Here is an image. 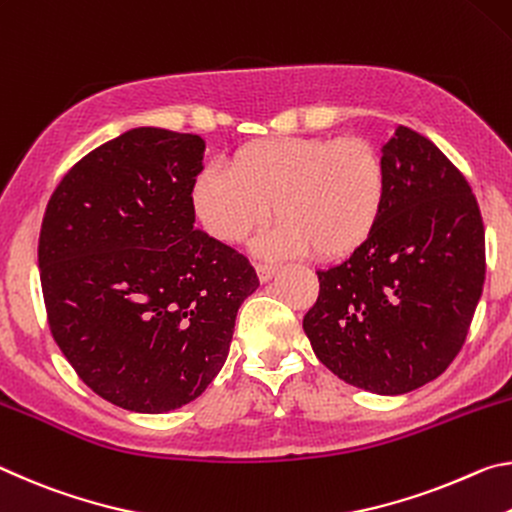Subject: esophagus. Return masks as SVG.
<instances>
[{
  "instance_id": "34e87169",
  "label": "esophagus",
  "mask_w": 512,
  "mask_h": 512,
  "mask_svg": "<svg viewBox=\"0 0 512 512\" xmlns=\"http://www.w3.org/2000/svg\"><path fill=\"white\" fill-rule=\"evenodd\" d=\"M276 270H279V265H276V263H256V274L263 283L270 281L272 276L276 274Z\"/></svg>"
}]
</instances>
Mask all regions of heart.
Here are the masks:
<instances>
[{"mask_svg":"<svg viewBox=\"0 0 512 512\" xmlns=\"http://www.w3.org/2000/svg\"><path fill=\"white\" fill-rule=\"evenodd\" d=\"M388 199V170L367 138H267L233 154L229 170L206 167L192 186L197 220L215 240L236 245L270 220V254L322 261L351 256L372 238Z\"/></svg>","mask_w":512,"mask_h":512,"instance_id":"obj_1","label":"heart"}]
</instances>
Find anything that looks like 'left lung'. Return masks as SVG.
Masks as SVG:
<instances>
[{
    "label": "left lung",
    "instance_id": "1",
    "mask_svg": "<svg viewBox=\"0 0 512 512\" xmlns=\"http://www.w3.org/2000/svg\"><path fill=\"white\" fill-rule=\"evenodd\" d=\"M388 199L372 238L317 272L304 317L315 356L345 383L404 395L447 370L485 281L479 204L458 167L420 133L383 145Z\"/></svg>",
    "mask_w": 512,
    "mask_h": 512
}]
</instances>
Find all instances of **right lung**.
I'll return each mask as SVG.
<instances>
[{
    "mask_svg": "<svg viewBox=\"0 0 512 512\" xmlns=\"http://www.w3.org/2000/svg\"><path fill=\"white\" fill-rule=\"evenodd\" d=\"M204 149L192 133L131 129L83 156L43 217L38 267L56 345L92 392L133 413L197 399L258 288L245 256L195 229Z\"/></svg>",
    "mask_w": 512,
    "mask_h": 512,
    "instance_id": "right-lung-1",
    "label": "right lung"
}]
</instances>
